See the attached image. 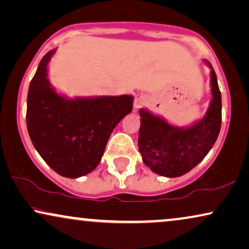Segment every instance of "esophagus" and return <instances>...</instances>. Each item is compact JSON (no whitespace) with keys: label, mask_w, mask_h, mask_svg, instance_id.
<instances>
[{"label":"esophagus","mask_w":249,"mask_h":249,"mask_svg":"<svg viewBox=\"0 0 249 249\" xmlns=\"http://www.w3.org/2000/svg\"><path fill=\"white\" fill-rule=\"evenodd\" d=\"M147 102V99L143 94H138L134 99V111H138L141 107H143Z\"/></svg>","instance_id":"1"}]
</instances>
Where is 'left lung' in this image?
I'll use <instances>...</instances> for the list:
<instances>
[{
    "mask_svg": "<svg viewBox=\"0 0 249 249\" xmlns=\"http://www.w3.org/2000/svg\"><path fill=\"white\" fill-rule=\"evenodd\" d=\"M211 68L212 100L206 114L188 126H175L148 109H140L139 151L142 160L156 174L166 178L181 177L205 158L221 130L222 101L217 78Z\"/></svg>",
    "mask_w": 249,
    "mask_h": 249,
    "instance_id": "8db88e82",
    "label": "left lung"
}]
</instances>
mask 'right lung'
I'll return each instance as SVG.
<instances>
[{
    "instance_id": "1",
    "label": "right lung",
    "mask_w": 249,
    "mask_h": 249,
    "mask_svg": "<svg viewBox=\"0 0 249 249\" xmlns=\"http://www.w3.org/2000/svg\"><path fill=\"white\" fill-rule=\"evenodd\" d=\"M39 62L28 89L26 123L29 138L44 161L65 178L91 173L100 163L116 125L133 108V95L76 97L57 92L49 81V62Z\"/></svg>"
}]
</instances>
